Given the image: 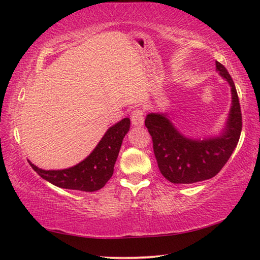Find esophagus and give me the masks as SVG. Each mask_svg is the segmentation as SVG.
Here are the masks:
<instances>
[{
	"mask_svg": "<svg viewBox=\"0 0 260 260\" xmlns=\"http://www.w3.org/2000/svg\"><path fill=\"white\" fill-rule=\"evenodd\" d=\"M131 120H132V124L134 126H138V127L142 126L144 122V112L141 109L134 110L131 114Z\"/></svg>",
	"mask_w": 260,
	"mask_h": 260,
	"instance_id": "esophagus-1",
	"label": "esophagus"
}]
</instances>
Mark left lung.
I'll list each match as a JSON object with an SVG mask.
<instances>
[{
    "instance_id": "1",
    "label": "left lung",
    "mask_w": 260,
    "mask_h": 260,
    "mask_svg": "<svg viewBox=\"0 0 260 260\" xmlns=\"http://www.w3.org/2000/svg\"><path fill=\"white\" fill-rule=\"evenodd\" d=\"M217 71L230 83L232 108L225 129L219 136L193 140L183 136L164 113H149L146 127L152 138L160 173L172 183H195L217 175L239 143L242 113L234 81L226 68L215 61Z\"/></svg>"
}]
</instances>
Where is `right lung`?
I'll list each match as a JSON object with an SVG mask.
<instances>
[{
    "instance_id": "obj_1",
    "label": "right lung",
    "mask_w": 260,
    "mask_h": 260,
    "mask_svg": "<svg viewBox=\"0 0 260 260\" xmlns=\"http://www.w3.org/2000/svg\"><path fill=\"white\" fill-rule=\"evenodd\" d=\"M129 118H124L107 131L89 156L76 166L65 170L46 171L29 161V165L42 179L55 186L81 191H96L105 186L113 174V167L122 140L129 131Z\"/></svg>"
}]
</instances>
